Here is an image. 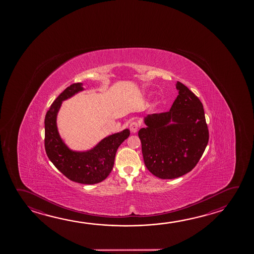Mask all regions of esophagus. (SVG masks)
Segmentation results:
<instances>
[{"label":"esophagus","mask_w":254,"mask_h":254,"mask_svg":"<svg viewBox=\"0 0 254 254\" xmlns=\"http://www.w3.org/2000/svg\"><path fill=\"white\" fill-rule=\"evenodd\" d=\"M129 128H130V131H131L132 133H136V132H137L138 128H139V124H138V122H136V121H133V122H131V123H130V125H129Z\"/></svg>","instance_id":"1"}]
</instances>
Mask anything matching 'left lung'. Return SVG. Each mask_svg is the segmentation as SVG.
<instances>
[{"label": "left lung", "mask_w": 254, "mask_h": 254, "mask_svg": "<svg viewBox=\"0 0 254 254\" xmlns=\"http://www.w3.org/2000/svg\"><path fill=\"white\" fill-rule=\"evenodd\" d=\"M178 95L169 112L144 118L138 132L143 161L157 178L173 179L190 172L209 142V129L199 98L177 82Z\"/></svg>", "instance_id": "8db88e82"}]
</instances>
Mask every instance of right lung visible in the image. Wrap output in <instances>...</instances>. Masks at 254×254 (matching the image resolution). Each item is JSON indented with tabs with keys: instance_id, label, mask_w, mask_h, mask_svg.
Masks as SVG:
<instances>
[{
	"instance_id": "1",
	"label": "right lung",
	"mask_w": 254,
	"mask_h": 254,
	"mask_svg": "<svg viewBox=\"0 0 254 254\" xmlns=\"http://www.w3.org/2000/svg\"><path fill=\"white\" fill-rule=\"evenodd\" d=\"M83 90L82 83L72 84L51 105L45 119V151L54 166L69 180L94 185L103 181L112 172L117 150L128 137L130 131L125 129L109 135L89 151L70 150L59 134L56 119L63 101Z\"/></svg>"
}]
</instances>
